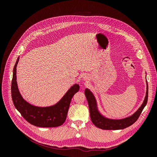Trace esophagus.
<instances>
[{
	"label": "esophagus",
	"mask_w": 157,
	"mask_h": 157,
	"mask_svg": "<svg viewBox=\"0 0 157 157\" xmlns=\"http://www.w3.org/2000/svg\"><path fill=\"white\" fill-rule=\"evenodd\" d=\"M83 79H84V80H87V78H86V77H84Z\"/></svg>",
	"instance_id": "1"
}]
</instances>
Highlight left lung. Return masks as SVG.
Segmentation results:
<instances>
[{"label": "left lung", "instance_id": "8db88e82", "mask_svg": "<svg viewBox=\"0 0 157 157\" xmlns=\"http://www.w3.org/2000/svg\"><path fill=\"white\" fill-rule=\"evenodd\" d=\"M147 83V91L144 102L139 109L130 117L122 119H111L103 116L99 111L96 99L93 93L88 88L85 89V96L88 103L90 118L93 124L103 130H122L131 126L137 120L146 105L148 99V84Z\"/></svg>", "mask_w": 157, "mask_h": 157}]
</instances>
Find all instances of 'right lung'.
Listing matches in <instances>:
<instances>
[{
    "label": "right lung",
    "mask_w": 157,
    "mask_h": 157,
    "mask_svg": "<svg viewBox=\"0 0 157 157\" xmlns=\"http://www.w3.org/2000/svg\"><path fill=\"white\" fill-rule=\"evenodd\" d=\"M19 59L20 57L17 58L13 69L11 86L12 98L14 106L28 122L35 126L51 128L62 125L66 120L71 99L79 90V85L75 84L60 100L53 105L48 107L33 105L23 99L19 91L16 77V67Z\"/></svg>",
    "instance_id": "1"
}]
</instances>
